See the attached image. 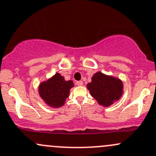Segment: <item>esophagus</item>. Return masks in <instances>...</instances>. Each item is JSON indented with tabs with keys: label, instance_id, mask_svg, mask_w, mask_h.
<instances>
[{
	"label": "esophagus",
	"instance_id": "obj_1",
	"mask_svg": "<svg viewBox=\"0 0 156 156\" xmlns=\"http://www.w3.org/2000/svg\"><path fill=\"white\" fill-rule=\"evenodd\" d=\"M76 84L78 85V86H82V85H83V81H78L76 82Z\"/></svg>",
	"mask_w": 156,
	"mask_h": 156
}]
</instances>
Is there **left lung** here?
I'll list each match as a JSON object with an SVG mask.
<instances>
[{
	"label": "left lung",
	"mask_w": 156,
	"mask_h": 156,
	"mask_svg": "<svg viewBox=\"0 0 156 156\" xmlns=\"http://www.w3.org/2000/svg\"><path fill=\"white\" fill-rule=\"evenodd\" d=\"M87 88L91 96L99 104L110 106L120 98L122 93V83L120 80L111 76L96 73L92 77Z\"/></svg>",
	"instance_id": "1"
}]
</instances>
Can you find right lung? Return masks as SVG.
Segmentation results:
<instances>
[{
	"instance_id": "add662e5",
	"label": "right lung",
	"mask_w": 156,
	"mask_h": 156,
	"mask_svg": "<svg viewBox=\"0 0 156 156\" xmlns=\"http://www.w3.org/2000/svg\"><path fill=\"white\" fill-rule=\"evenodd\" d=\"M73 87V81H65L60 74L57 73L51 79L39 85V92L41 97L47 104L57 108L63 105Z\"/></svg>"
}]
</instances>
